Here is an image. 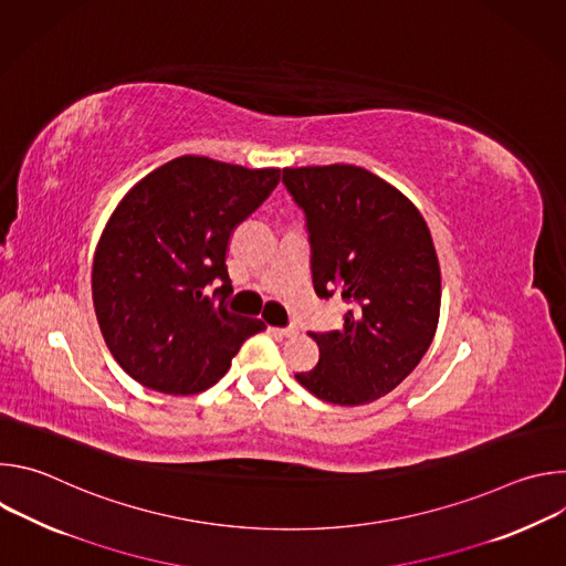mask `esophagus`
<instances>
[{
    "mask_svg": "<svg viewBox=\"0 0 566 566\" xmlns=\"http://www.w3.org/2000/svg\"><path fill=\"white\" fill-rule=\"evenodd\" d=\"M277 332H280V336H284V338H295V336L300 334L297 327H284V329H277Z\"/></svg>",
    "mask_w": 566,
    "mask_h": 566,
    "instance_id": "34e87169",
    "label": "esophagus"
}]
</instances>
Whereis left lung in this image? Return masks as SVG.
Listing matches in <instances>:
<instances>
[{
	"instance_id": "8db88e82",
	"label": "left lung",
	"mask_w": 566,
	"mask_h": 566,
	"mask_svg": "<svg viewBox=\"0 0 566 566\" xmlns=\"http://www.w3.org/2000/svg\"><path fill=\"white\" fill-rule=\"evenodd\" d=\"M304 212L317 297L349 304L343 327L311 334L319 360L297 382L336 406L389 394L426 356L439 322L441 271L415 203L356 166L286 168Z\"/></svg>"
}]
</instances>
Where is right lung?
Returning a JSON list of instances; mask_svg holds the SVG:
<instances>
[{
    "label": "right lung",
    "instance_id": "add662e5",
    "mask_svg": "<svg viewBox=\"0 0 566 566\" xmlns=\"http://www.w3.org/2000/svg\"><path fill=\"white\" fill-rule=\"evenodd\" d=\"M280 184L249 170L179 156L138 181L98 241L92 293L103 338L140 385L164 394L212 387L264 322L232 313L226 251L237 223ZM222 282L213 297L202 291Z\"/></svg>",
    "mask_w": 566,
    "mask_h": 566
}]
</instances>
